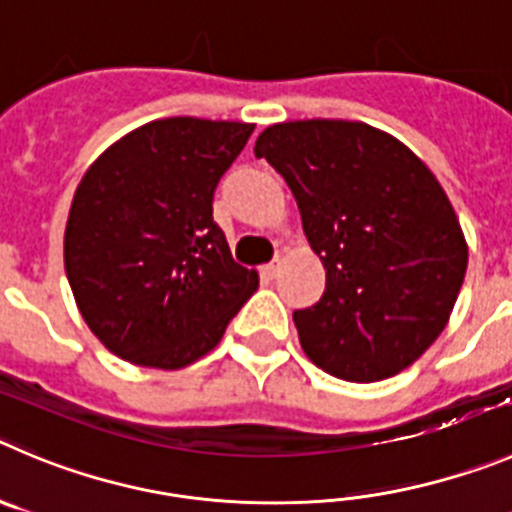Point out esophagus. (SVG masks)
<instances>
[{"label": "esophagus", "mask_w": 512, "mask_h": 512, "mask_svg": "<svg viewBox=\"0 0 512 512\" xmlns=\"http://www.w3.org/2000/svg\"><path fill=\"white\" fill-rule=\"evenodd\" d=\"M262 272H265V275H267V278H278V272H280V260H272L270 262V265H265V267H262Z\"/></svg>", "instance_id": "esophagus-1"}]
</instances>
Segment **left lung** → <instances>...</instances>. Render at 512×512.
I'll return each mask as SVG.
<instances>
[{"label":"left lung","mask_w":512,"mask_h":512,"mask_svg":"<svg viewBox=\"0 0 512 512\" xmlns=\"http://www.w3.org/2000/svg\"><path fill=\"white\" fill-rule=\"evenodd\" d=\"M298 202L326 290L295 310L318 369L371 384L412 366L444 331L467 242L437 176L399 138L361 121H285L255 141Z\"/></svg>","instance_id":"obj_1"}]
</instances>
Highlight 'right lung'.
<instances>
[{"instance_id":"1","label":"right lung","mask_w":512,"mask_h":512,"mask_svg":"<svg viewBox=\"0 0 512 512\" xmlns=\"http://www.w3.org/2000/svg\"><path fill=\"white\" fill-rule=\"evenodd\" d=\"M252 131L191 116L143 123L80 179L65 272L83 321L128 364H194L260 285L212 219L214 189Z\"/></svg>"}]
</instances>
